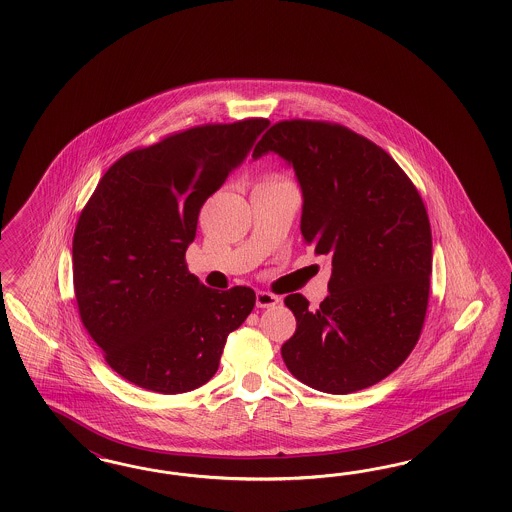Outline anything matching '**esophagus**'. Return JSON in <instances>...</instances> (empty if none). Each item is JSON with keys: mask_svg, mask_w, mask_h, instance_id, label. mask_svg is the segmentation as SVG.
<instances>
[{"mask_svg": "<svg viewBox=\"0 0 512 512\" xmlns=\"http://www.w3.org/2000/svg\"><path fill=\"white\" fill-rule=\"evenodd\" d=\"M255 302H257V308H274L281 302V298L272 293H266V291H257Z\"/></svg>", "mask_w": 512, "mask_h": 512, "instance_id": "34e87169", "label": "esophagus"}]
</instances>
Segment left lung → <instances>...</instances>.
<instances>
[{
	"label": "left lung",
	"instance_id": "1",
	"mask_svg": "<svg viewBox=\"0 0 512 512\" xmlns=\"http://www.w3.org/2000/svg\"><path fill=\"white\" fill-rule=\"evenodd\" d=\"M274 152L302 189L300 231L332 259L321 306L289 295L296 332L281 347L289 372L308 387L351 394L402 366L424 325L432 229L417 187L390 155L340 124L285 120L257 142Z\"/></svg>",
	"mask_w": 512,
	"mask_h": 512
}]
</instances>
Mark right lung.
Here are the masks:
<instances>
[{"label":"right lung","instance_id":"right-lung-1","mask_svg":"<svg viewBox=\"0 0 512 512\" xmlns=\"http://www.w3.org/2000/svg\"><path fill=\"white\" fill-rule=\"evenodd\" d=\"M266 118L208 124L133 150L99 180L73 236L82 325L110 368L159 394L208 383L249 287L216 291L187 272L202 204L246 159Z\"/></svg>","mask_w":512,"mask_h":512}]
</instances>
